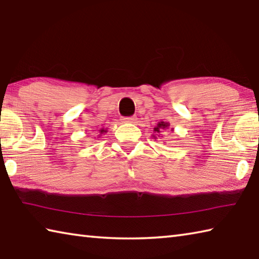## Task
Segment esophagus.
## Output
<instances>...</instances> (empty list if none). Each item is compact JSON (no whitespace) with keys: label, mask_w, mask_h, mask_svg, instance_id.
Wrapping results in <instances>:
<instances>
[{"label":"esophagus","mask_w":259,"mask_h":259,"mask_svg":"<svg viewBox=\"0 0 259 259\" xmlns=\"http://www.w3.org/2000/svg\"><path fill=\"white\" fill-rule=\"evenodd\" d=\"M122 120H123V122H130V123H134V122L137 120V117L136 116H124V117H122Z\"/></svg>","instance_id":"1"}]
</instances>
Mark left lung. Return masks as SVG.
Segmentation results:
<instances>
[{
    "label": "left lung",
    "instance_id": "1",
    "mask_svg": "<svg viewBox=\"0 0 259 259\" xmlns=\"http://www.w3.org/2000/svg\"><path fill=\"white\" fill-rule=\"evenodd\" d=\"M167 126H168V123H166V122H159V123H157L156 128H154V131L155 133H161L162 129H166Z\"/></svg>",
    "mask_w": 259,
    "mask_h": 259
}]
</instances>
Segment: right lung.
Instances as JSON below:
<instances>
[{
    "mask_svg": "<svg viewBox=\"0 0 259 259\" xmlns=\"http://www.w3.org/2000/svg\"><path fill=\"white\" fill-rule=\"evenodd\" d=\"M100 133H101V134H104V133H106V130H104V129H102V130H100Z\"/></svg>",
    "mask_w": 259,
    "mask_h": 259,
    "instance_id": "right-lung-1",
    "label": "right lung"
}]
</instances>
